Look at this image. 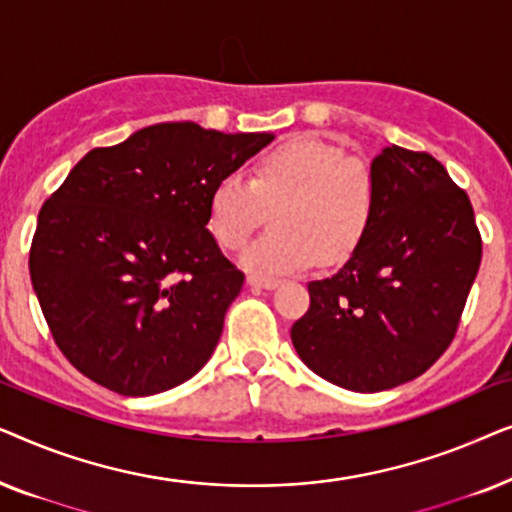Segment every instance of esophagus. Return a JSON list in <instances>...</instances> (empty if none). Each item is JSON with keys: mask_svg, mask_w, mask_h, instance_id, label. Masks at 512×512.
I'll use <instances>...</instances> for the list:
<instances>
[{"mask_svg": "<svg viewBox=\"0 0 512 512\" xmlns=\"http://www.w3.org/2000/svg\"><path fill=\"white\" fill-rule=\"evenodd\" d=\"M247 284L254 286V289H277L279 282L277 279H270V277H258V275H249L247 277Z\"/></svg>", "mask_w": 512, "mask_h": 512, "instance_id": "1", "label": "esophagus"}]
</instances>
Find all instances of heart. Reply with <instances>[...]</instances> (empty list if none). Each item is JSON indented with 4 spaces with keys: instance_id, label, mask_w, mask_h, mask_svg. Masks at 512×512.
<instances>
[{
    "instance_id": "heart-1",
    "label": "heart",
    "mask_w": 512,
    "mask_h": 512,
    "mask_svg": "<svg viewBox=\"0 0 512 512\" xmlns=\"http://www.w3.org/2000/svg\"><path fill=\"white\" fill-rule=\"evenodd\" d=\"M272 212V233L240 263L258 277L291 275L345 261L366 237L375 214V184L361 160L340 146L300 135L251 165L249 181L226 174L207 200V228L219 247L240 251Z\"/></svg>"
}]
</instances>
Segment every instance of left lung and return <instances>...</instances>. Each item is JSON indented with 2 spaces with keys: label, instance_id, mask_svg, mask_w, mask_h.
I'll return each mask as SVG.
<instances>
[{
  "label": "left lung",
  "instance_id": "left-lung-1",
  "mask_svg": "<svg viewBox=\"0 0 512 512\" xmlns=\"http://www.w3.org/2000/svg\"><path fill=\"white\" fill-rule=\"evenodd\" d=\"M375 214L363 242L291 326L303 363L373 394L415 380L450 347L478 275L482 240L468 195L429 153L387 146L370 163Z\"/></svg>",
  "mask_w": 512,
  "mask_h": 512
}]
</instances>
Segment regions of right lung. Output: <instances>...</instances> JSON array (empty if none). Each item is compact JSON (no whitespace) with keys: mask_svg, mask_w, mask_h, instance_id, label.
I'll return each instance as SVG.
<instances>
[{"mask_svg":"<svg viewBox=\"0 0 512 512\" xmlns=\"http://www.w3.org/2000/svg\"><path fill=\"white\" fill-rule=\"evenodd\" d=\"M272 139L158 123L74 165L39 212L30 277L76 370L153 396L205 366L244 282L207 230L209 191Z\"/></svg>","mask_w":512,"mask_h":512,"instance_id":"right-lung-1","label":"right lung"}]
</instances>
